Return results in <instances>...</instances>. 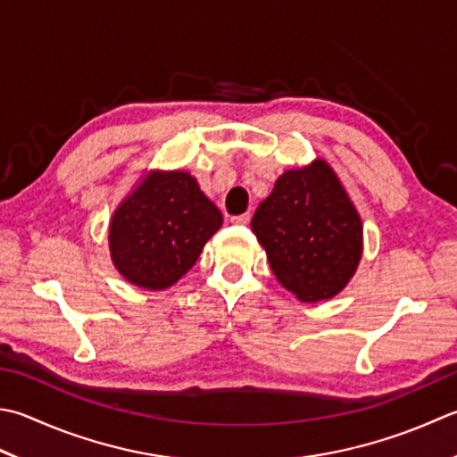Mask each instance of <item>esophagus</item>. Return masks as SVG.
Listing matches in <instances>:
<instances>
[{
    "instance_id": "esophagus-1",
    "label": "esophagus",
    "mask_w": 457,
    "mask_h": 457,
    "mask_svg": "<svg viewBox=\"0 0 457 457\" xmlns=\"http://www.w3.org/2000/svg\"><path fill=\"white\" fill-rule=\"evenodd\" d=\"M232 225H248L251 222V212H243V214H237V217H230Z\"/></svg>"
}]
</instances>
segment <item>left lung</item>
Segmentation results:
<instances>
[{
    "label": "left lung",
    "mask_w": 457,
    "mask_h": 457,
    "mask_svg": "<svg viewBox=\"0 0 457 457\" xmlns=\"http://www.w3.org/2000/svg\"><path fill=\"white\" fill-rule=\"evenodd\" d=\"M251 227L284 288L303 303L332 298L362 254V222L324 161L287 170Z\"/></svg>",
    "instance_id": "obj_1"
}]
</instances>
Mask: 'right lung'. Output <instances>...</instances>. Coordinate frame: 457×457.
<instances>
[{
	"mask_svg": "<svg viewBox=\"0 0 457 457\" xmlns=\"http://www.w3.org/2000/svg\"><path fill=\"white\" fill-rule=\"evenodd\" d=\"M220 225V211L191 175L153 173L113 214L111 258L137 287L169 288L193 269Z\"/></svg>",
	"mask_w": 457,
	"mask_h": 457,
	"instance_id": "1",
	"label": "right lung"
}]
</instances>
